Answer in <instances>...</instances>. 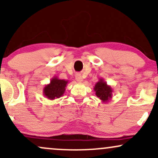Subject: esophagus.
Listing matches in <instances>:
<instances>
[{
	"label": "esophagus",
	"mask_w": 158,
	"mask_h": 158,
	"mask_svg": "<svg viewBox=\"0 0 158 158\" xmlns=\"http://www.w3.org/2000/svg\"><path fill=\"white\" fill-rule=\"evenodd\" d=\"M75 78H76V80H77L78 82H82V81H83V79H82V77H81L80 73L76 74Z\"/></svg>",
	"instance_id": "34e87169"
}]
</instances>
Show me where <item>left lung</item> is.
<instances>
[{
  "label": "left lung",
  "mask_w": 158,
  "mask_h": 158,
  "mask_svg": "<svg viewBox=\"0 0 158 158\" xmlns=\"http://www.w3.org/2000/svg\"><path fill=\"white\" fill-rule=\"evenodd\" d=\"M94 90L97 97L99 98V99H101L103 103L108 102L110 99H112L113 89L110 85H107V82L104 81L102 78L99 79V81L94 86Z\"/></svg>",
  "instance_id": "8db88e82"
}]
</instances>
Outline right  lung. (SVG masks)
<instances>
[{"instance_id": "obj_1", "label": "right lung", "mask_w": 158, "mask_h": 158, "mask_svg": "<svg viewBox=\"0 0 158 158\" xmlns=\"http://www.w3.org/2000/svg\"><path fill=\"white\" fill-rule=\"evenodd\" d=\"M68 83V80L60 79L57 77L52 78L50 82L45 85L43 89L44 96L50 100L61 97L65 92L66 86Z\"/></svg>"}]
</instances>
